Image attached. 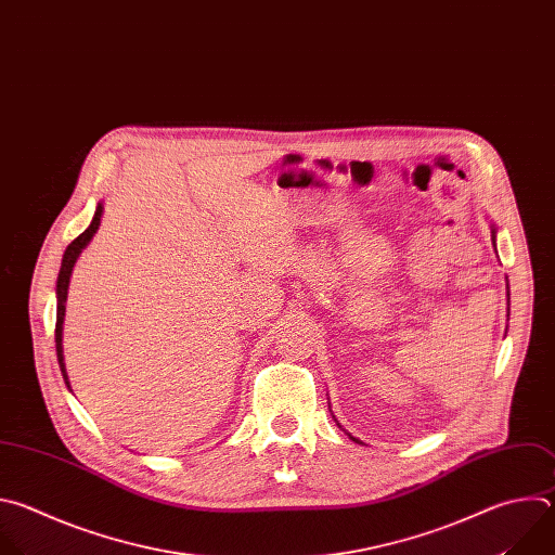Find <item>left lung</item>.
<instances>
[{
	"label": "left lung",
	"instance_id": "obj_1",
	"mask_svg": "<svg viewBox=\"0 0 555 555\" xmlns=\"http://www.w3.org/2000/svg\"><path fill=\"white\" fill-rule=\"evenodd\" d=\"M492 245H494V249H496V228H494V225H492ZM507 317H509V286H507ZM332 417H335V415H332ZM335 422H337V417H335ZM337 426L341 428V424H339V422H337ZM344 430H346V428H344ZM346 435H348L352 441H357V444H363L361 439H357V437H354V435H350L348 430H346Z\"/></svg>",
	"mask_w": 555,
	"mask_h": 555
}]
</instances>
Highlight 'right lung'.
<instances>
[{"label":"right lung","instance_id":"right-lung-1","mask_svg":"<svg viewBox=\"0 0 555 555\" xmlns=\"http://www.w3.org/2000/svg\"><path fill=\"white\" fill-rule=\"evenodd\" d=\"M102 211H104V205L98 203L95 207V214L91 218V225L65 249L63 254V262H61V271H59V280H56V330H54V339H56V357H59V367H61V374H63V380L69 389V378H67V372H65V357H63V321H65V301H67V288H69V278H72V271H74V264L76 260L80 258L82 249L91 243V238L95 236L98 228H100V218H102ZM72 391V389H69Z\"/></svg>","mask_w":555,"mask_h":555}]
</instances>
